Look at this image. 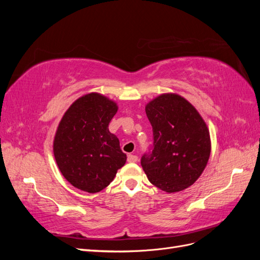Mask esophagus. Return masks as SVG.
Instances as JSON below:
<instances>
[{
	"label": "esophagus",
	"instance_id": "obj_1",
	"mask_svg": "<svg viewBox=\"0 0 260 260\" xmlns=\"http://www.w3.org/2000/svg\"><path fill=\"white\" fill-rule=\"evenodd\" d=\"M127 160H128V162H137V161H138V156H137V155L129 154Z\"/></svg>",
	"mask_w": 260,
	"mask_h": 260
}]
</instances>
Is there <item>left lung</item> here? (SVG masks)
Wrapping results in <instances>:
<instances>
[{"label":"left lung","mask_w":260,"mask_h":260,"mask_svg":"<svg viewBox=\"0 0 260 260\" xmlns=\"http://www.w3.org/2000/svg\"><path fill=\"white\" fill-rule=\"evenodd\" d=\"M153 127L151 155L141 165L149 182L167 193L191 186L208 162L211 142L203 117L177 93H162L145 105Z\"/></svg>","instance_id":"obj_1"}]
</instances>
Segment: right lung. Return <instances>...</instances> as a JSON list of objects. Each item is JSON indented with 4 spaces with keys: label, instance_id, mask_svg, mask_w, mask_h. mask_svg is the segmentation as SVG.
<instances>
[{
    "label": "right lung",
    "instance_id": "obj_1",
    "mask_svg": "<svg viewBox=\"0 0 260 260\" xmlns=\"http://www.w3.org/2000/svg\"><path fill=\"white\" fill-rule=\"evenodd\" d=\"M118 111L115 101L96 92L77 99L58 123L53 141L57 167L81 191L105 188L127 160L108 124Z\"/></svg>",
    "mask_w": 260,
    "mask_h": 260
}]
</instances>
